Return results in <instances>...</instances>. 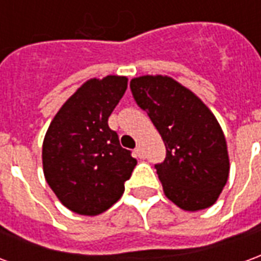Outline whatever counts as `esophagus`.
I'll list each match as a JSON object with an SVG mask.
<instances>
[{"label":"esophagus","mask_w":261,"mask_h":261,"mask_svg":"<svg viewBox=\"0 0 261 261\" xmlns=\"http://www.w3.org/2000/svg\"><path fill=\"white\" fill-rule=\"evenodd\" d=\"M136 155L138 158H145V152H144V148H142L141 144H138L136 148Z\"/></svg>","instance_id":"obj_1"}]
</instances>
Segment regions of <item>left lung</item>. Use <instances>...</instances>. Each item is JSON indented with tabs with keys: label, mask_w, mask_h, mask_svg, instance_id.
I'll return each mask as SVG.
<instances>
[{
	"label": "left lung",
	"mask_w": 261,
	"mask_h": 261,
	"mask_svg": "<svg viewBox=\"0 0 261 261\" xmlns=\"http://www.w3.org/2000/svg\"><path fill=\"white\" fill-rule=\"evenodd\" d=\"M130 88L166 147L165 161L155 165L165 196L186 211L211 207L229 176L226 141L215 116L170 76H138Z\"/></svg>",
	"instance_id": "1"
}]
</instances>
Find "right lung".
Instances as JSON below:
<instances>
[{"instance_id":"right-lung-1","label":"right lung","mask_w":261,"mask_h":261,"mask_svg":"<svg viewBox=\"0 0 261 261\" xmlns=\"http://www.w3.org/2000/svg\"><path fill=\"white\" fill-rule=\"evenodd\" d=\"M127 81L119 75L86 81L48 125L42 151L44 177L72 213H105L123 196L136 168L137 159L108 124Z\"/></svg>"}]
</instances>
